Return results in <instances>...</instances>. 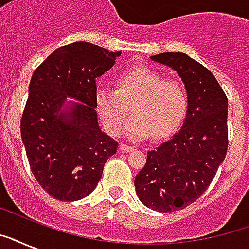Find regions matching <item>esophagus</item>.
I'll return each mask as SVG.
<instances>
[{
    "label": "esophagus",
    "mask_w": 249,
    "mask_h": 249,
    "mask_svg": "<svg viewBox=\"0 0 249 249\" xmlns=\"http://www.w3.org/2000/svg\"><path fill=\"white\" fill-rule=\"evenodd\" d=\"M120 150L123 152H130L134 150V147H132V146H129V144H125V143H121L120 144Z\"/></svg>",
    "instance_id": "esophagus-1"
}]
</instances>
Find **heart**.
Segmentation results:
<instances>
[{
  "instance_id": "heart-1",
  "label": "heart",
  "mask_w": 249,
  "mask_h": 249,
  "mask_svg": "<svg viewBox=\"0 0 249 249\" xmlns=\"http://www.w3.org/2000/svg\"><path fill=\"white\" fill-rule=\"evenodd\" d=\"M95 108L107 132L116 136L125 119L133 112L125 126L130 140L169 136L178 128L187 111L185 86L147 66H136L121 72L117 89L99 86L94 95Z\"/></svg>"
}]
</instances>
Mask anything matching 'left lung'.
<instances>
[{
  "label": "left lung",
  "mask_w": 249,
  "mask_h": 249,
  "mask_svg": "<svg viewBox=\"0 0 249 249\" xmlns=\"http://www.w3.org/2000/svg\"><path fill=\"white\" fill-rule=\"evenodd\" d=\"M151 59L177 72L189 99L181 129L147 152L134 179L140 200L152 211L168 213L196 200L225 160L228 97L212 72L185 53H161Z\"/></svg>",
  "instance_id": "obj_1"
}]
</instances>
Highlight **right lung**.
I'll list each match as a JSON object with an SVG mask.
<instances>
[{
  "instance_id": "right-lung-1",
  "label": "right lung",
  "mask_w": 249,
  "mask_h": 249,
  "mask_svg": "<svg viewBox=\"0 0 249 249\" xmlns=\"http://www.w3.org/2000/svg\"><path fill=\"white\" fill-rule=\"evenodd\" d=\"M120 55L80 41L54 50L33 72L21 141L33 176L56 200L88 196L116 154L119 143L99 128L94 95L95 80Z\"/></svg>"
}]
</instances>
